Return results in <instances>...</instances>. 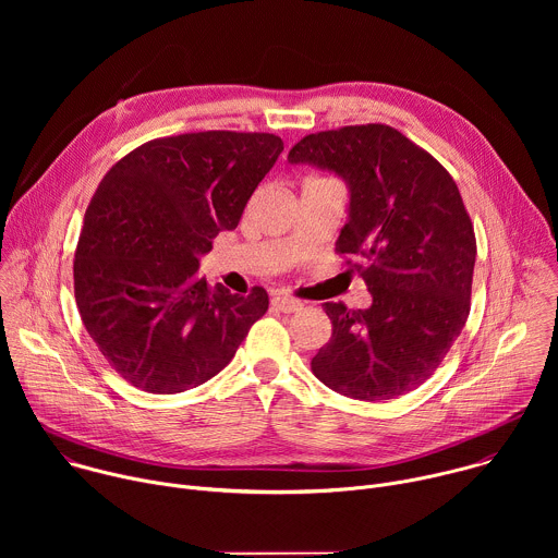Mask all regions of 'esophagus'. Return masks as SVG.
<instances>
[{
    "instance_id": "34e87169",
    "label": "esophagus",
    "mask_w": 558,
    "mask_h": 558,
    "mask_svg": "<svg viewBox=\"0 0 558 558\" xmlns=\"http://www.w3.org/2000/svg\"><path fill=\"white\" fill-rule=\"evenodd\" d=\"M271 304L276 308H280L282 313H295V311H300L304 306L300 300L289 298V295H276V298H271Z\"/></svg>"
}]
</instances>
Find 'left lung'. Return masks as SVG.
Returning a JSON list of instances; mask_svg holds the SVG:
<instances>
[{
  "label": "left lung",
  "instance_id": "left-lung-1",
  "mask_svg": "<svg viewBox=\"0 0 558 558\" xmlns=\"http://www.w3.org/2000/svg\"><path fill=\"white\" fill-rule=\"evenodd\" d=\"M289 161L349 183V222L336 254L373 295L368 308L323 304L333 333L311 360L313 375L364 402L417 388L470 313L476 238L457 183L433 154L386 123L306 134Z\"/></svg>",
  "mask_w": 558,
  "mask_h": 558
}]
</instances>
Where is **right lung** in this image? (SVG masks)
Wrapping results in <instances>:
<instances>
[{
    "instance_id": "1",
    "label": "right lung",
    "mask_w": 558,
    "mask_h": 558,
    "mask_svg": "<svg viewBox=\"0 0 558 558\" xmlns=\"http://www.w3.org/2000/svg\"><path fill=\"white\" fill-rule=\"evenodd\" d=\"M284 143L207 130L154 138L117 161L84 216L74 298L86 331L132 386L172 395L220 373L269 295L198 278L211 238L235 229Z\"/></svg>"
}]
</instances>
